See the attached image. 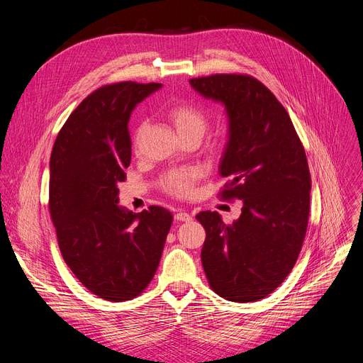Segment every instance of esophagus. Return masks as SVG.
Here are the masks:
<instances>
[{"instance_id":"1","label":"esophagus","mask_w":363,"mask_h":363,"mask_svg":"<svg viewBox=\"0 0 363 363\" xmlns=\"http://www.w3.org/2000/svg\"><path fill=\"white\" fill-rule=\"evenodd\" d=\"M174 218H175V220H177V222H189V220L193 219V218H191V215L186 213V212H177Z\"/></svg>"}]
</instances>
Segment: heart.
<instances>
[{"label": "heart", "mask_w": 363, "mask_h": 363, "mask_svg": "<svg viewBox=\"0 0 363 363\" xmlns=\"http://www.w3.org/2000/svg\"><path fill=\"white\" fill-rule=\"evenodd\" d=\"M166 118L174 125L178 135L185 140L200 141L207 129V116L203 110L189 103H178L170 106L166 111ZM145 132V123H141L135 132V144H138ZM213 148V145H212ZM201 178V172L197 169L172 170L164 175L162 184L166 191L178 197L191 194L194 184Z\"/></svg>", "instance_id": "heart-1"}]
</instances>
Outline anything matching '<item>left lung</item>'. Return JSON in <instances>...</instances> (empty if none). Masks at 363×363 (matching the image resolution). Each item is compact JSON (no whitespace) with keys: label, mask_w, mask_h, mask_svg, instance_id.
I'll use <instances>...</instances> for the list:
<instances>
[{"label":"left lung","mask_w":363,"mask_h":363,"mask_svg":"<svg viewBox=\"0 0 363 363\" xmlns=\"http://www.w3.org/2000/svg\"><path fill=\"white\" fill-rule=\"evenodd\" d=\"M189 84L225 107L228 141L219 174L230 182L222 197L242 200L231 225L218 212L196 216L206 230L203 269L220 297L256 301L287 278L301 250L311 206L306 152L287 110L252 76L212 74Z\"/></svg>","instance_id":"8db88e82"}]
</instances>
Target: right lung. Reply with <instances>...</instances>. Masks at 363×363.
Returning <instances> with one entry per match:
<instances>
[{
  "instance_id": "obj_1",
  "label": "right lung",
  "mask_w": 363,
  "mask_h": 363,
  "mask_svg": "<svg viewBox=\"0 0 363 363\" xmlns=\"http://www.w3.org/2000/svg\"><path fill=\"white\" fill-rule=\"evenodd\" d=\"M162 84L119 82L89 94L55 138L50 159V213L62 256L104 300L137 297L155 277L172 213L119 206L130 164L132 110Z\"/></svg>"
}]
</instances>
